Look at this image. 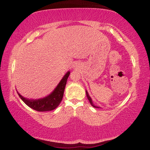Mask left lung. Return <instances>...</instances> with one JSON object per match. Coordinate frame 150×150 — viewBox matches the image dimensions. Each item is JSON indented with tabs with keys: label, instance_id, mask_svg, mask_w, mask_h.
<instances>
[{
	"label": "left lung",
	"instance_id": "obj_1",
	"mask_svg": "<svg viewBox=\"0 0 150 150\" xmlns=\"http://www.w3.org/2000/svg\"><path fill=\"white\" fill-rule=\"evenodd\" d=\"M86 95H87V98H88V100H89V102H90V103H91V105H92V106H93V107H95V108H99V107H98V106H95V105H93V101H92V99H91V98L90 97L89 95H88V93H87V91H86Z\"/></svg>",
	"mask_w": 150,
	"mask_h": 150
}]
</instances>
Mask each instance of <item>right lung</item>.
<instances>
[{
    "mask_svg": "<svg viewBox=\"0 0 150 150\" xmlns=\"http://www.w3.org/2000/svg\"><path fill=\"white\" fill-rule=\"evenodd\" d=\"M69 74V71L66 73L54 91L50 95L45 98L37 100L28 99V98H24L21 95H20L18 92L17 93L18 94L20 98L23 100V102L34 110L39 112L53 110L59 106L62 100L65 87Z\"/></svg>",
    "mask_w": 150,
    "mask_h": 150,
    "instance_id": "add662e5",
    "label": "right lung"
}]
</instances>
